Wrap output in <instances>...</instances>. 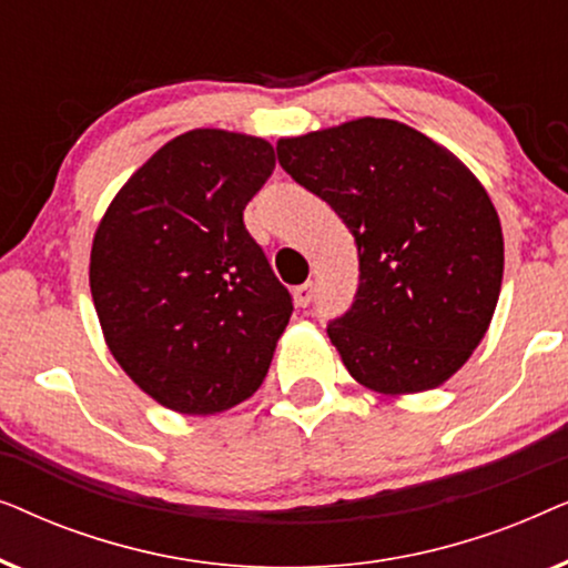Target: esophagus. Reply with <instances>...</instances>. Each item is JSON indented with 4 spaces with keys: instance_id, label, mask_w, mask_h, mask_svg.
Listing matches in <instances>:
<instances>
[{
    "instance_id": "1",
    "label": "esophagus",
    "mask_w": 568,
    "mask_h": 568,
    "mask_svg": "<svg viewBox=\"0 0 568 568\" xmlns=\"http://www.w3.org/2000/svg\"><path fill=\"white\" fill-rule=\"evenodd\" d=\"M313 297H315V284L313 282H305L302 286H297V290H294V302H297L300 307H307L310 302H313Z\"/></svg>"
}]
</instances>
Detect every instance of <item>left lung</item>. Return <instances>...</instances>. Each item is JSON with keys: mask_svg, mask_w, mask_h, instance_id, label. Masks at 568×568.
I'll list each match as a JSON object with an SVG mask.
<instances>
[{"mask_svg": "<svg viewBox=\"0 0 568 568\" xmlns=\"http://www.w3.org/2000/svg\"><path fill=\"white\" fill-rule=\"evenodd\" d=\"M276 154L354 232L359 290L328 325L348 375L383 395L447 383L501 292V222L478 178L422 131L372 115L282 136Z\"/></svg>", "mask_w": 568, "mask_h": 568, "instance_id": "8db88e82", "label": "left lung"}]
</instances>
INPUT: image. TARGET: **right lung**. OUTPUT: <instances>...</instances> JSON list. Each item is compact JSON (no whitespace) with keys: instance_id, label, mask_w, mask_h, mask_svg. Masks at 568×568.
I'll use <instances>...</instances> for the list:
<instances>
[{"instance_id":"1","label":"right lung","mask_w":568,"mask_h":568,"mask_svg":"<svg viewBox=\"0 0 568 568\" xmlns=\"http://www.w3.org/2000/svg\"><path fill=\"white\" fill-rule=\"evenodd\" d=\"M266 139L193 129L162 144L108 204L90 251L105 346L175 414H222L258 390L292 297L243 209L274 170Z\"/></svg>"}]
</instances>
